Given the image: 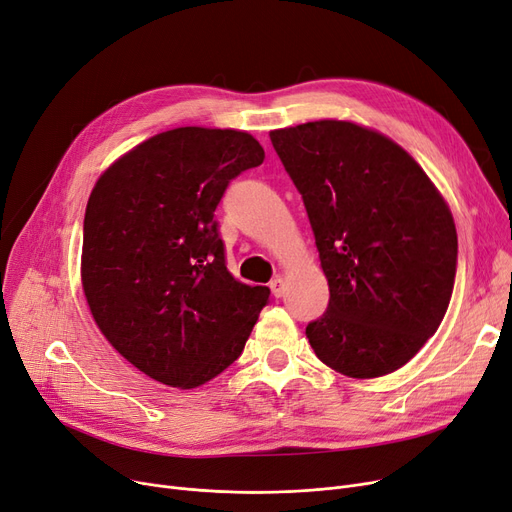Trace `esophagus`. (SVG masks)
<instances>
[{
    "instance_id": "1",
    "label": "esophagus",
    "mask_w": 512,
    "mask_h": 512,
    "mask_svg": "<svg viewBox=\"0 0 512 512\" xmlns=\"http://www.w3.org/2000/svg\"><path fill=\"white\" fill-rule=\"evenodd\" d=\"M270 288H272V295H274V297H282V295H284V278H282V276L272 278Z\"/></svg>"
}]
</instances>
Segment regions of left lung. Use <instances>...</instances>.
Returning a JSON list of instances; mask_svg holds the SVG:
<instances>
[{
    "label": "left lung",
    "instance_id": "obj_1",
    "mask_svg": "<svg viewBox=\"0 0 512 512\" xmlns=\"http://www.w3.org/2000/svg\"><path fill=\"white\" fill-rule=\"evenodd\" d=\"M316 236L330 301L305 335L353 379L410 362L439 328L454 291L450 207L410 154L351 121L270 131Z\"/></svg>",
    "mask_w": 512,
    "mask_h": 512
}]
</instances>
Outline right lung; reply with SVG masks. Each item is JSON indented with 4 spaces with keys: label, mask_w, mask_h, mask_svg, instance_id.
<instances>
[{
    "label": "right lung",
    "mask_w": 512,
    "mask_h": 512,
    "mask_svg": "<svg viewBox=\"0 0 512 512\" xmlns=\"http://www.w3.org/2000/svg\"><path fill=\"white\" fill-rule=\"evenodd\" d=\"M265 152L247 131L177 127L110 165L83 219L81 282L123 358L169 387L194 389L244 349L268 286L226 268L215 209Z\"/></svg>",
    "instance_id": "obj_1"
}]
</instances>
